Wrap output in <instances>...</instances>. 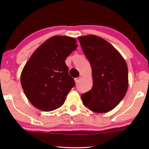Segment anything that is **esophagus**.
I'll list each match as a JSON object with an SVG mask.
<instances>
[{
  "mask_svg": "<svg viewBox=\"0 0 149 149\" xmlns=\"http://www.w3.org/2000/svg\"><path fill=\"white\" fill-rule=\"evenodd\" d=\"M74 80H75V82H76V83H78V82H79L80 78H76Z\"/></svg>",
  "mask_w": 149,
  "mask_h": 149,
  "instance_id": "obj_1",
  "label": "esophagus"
}]
</instances>
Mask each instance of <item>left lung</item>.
<instances>
[{"mask_svg": "<svg viewBox=\"0 0 149 149\" xmlns=\"http://www.w3.org/2000/svg\"><path fill=\"white\" fill-rule=\"evenodd\" d=\"M92 68L93 85L81 95L83 103L95 113H107L122 101L128 88V69L118 51L95 35L78 37Z\"/></svg>", "mask_w": 149, "mask_h": 149, "instance_id": "obj_1", "label": "left lung"}]
</instances>
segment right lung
Masks as SVG:
<instances>
[{
    "instance_id": "1",
    "label": "right lung",
    "mask_w": 149,
    "mask_h": 149,
    "mask_svg": "<svg viewBox=\"0 0 149 149\" xmlns=\"http://www.w3.org/2000/svg\"><path fill=\"white\" fill-rule=\"evenodd\" d=\"M74 38L55 36L36 49L24 67L21 84L33 107L51 111L63 105L75 85L65 60L78 47Z\"/></svg>"
}]
</instances>
